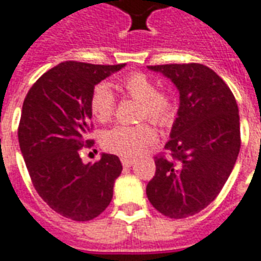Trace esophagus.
<instances>
[{"label": "esophagus", "instance_id": "esophagus-1", "mask_svg": "<svg viewBox=\"0 0 261 261\" xmlns=\"http://www.w3.org/2000/svg\"><path fill=\"white\" fill-rule=\"evenodd\" d=\"M121 161H122L123 167H126V168H129V167H132L135 164V160L133 159H122Z\"/></svg>", "mask_w": 261, "mask_h": 261}]
</instances>
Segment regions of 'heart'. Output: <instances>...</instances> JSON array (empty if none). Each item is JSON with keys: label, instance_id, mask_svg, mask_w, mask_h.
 <instances>
[{"label": "heart", "instance_id": "b5f03b06", "mask_svg": "<svg viewBox=\"0 0 261 261\" xmlns=\"http://www.w3.org/2000/svg\"><path fill=\"white\" fill-rule=\"evenodd\" d=\"M119 90L142 104L140 118H149L164 125L174 115V101L170 96L160 93L155 83L140 72L129 73L118 83ZM115 110V96L107 83L97 85L90 96V111L98 122H108ZM155 132L149 123L118 125L102 136L104 149L126 159H133L143 153L146 147L154 143Z\"/></svg>", "mask_w": 261, "mask_h": 261}]
</instances>
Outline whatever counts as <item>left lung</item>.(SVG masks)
Masks as SVG:
<instances>
[{"instance_id":"8db88e82","label":"left lung","mask_w":261,"mask_h":261,"mask_svg":"<svg viewBox=\"0 0 261 261\" xmlns=\"http://www.w3.org/2000/svg\"><path fill=\"white\" fill-rule=\"evenodd\" d=\"M179 91V108L146 195L155 210L186 218L214 200L229 178L241 149L235 97L216 72L201 64L147 66Z\"/></svg>"}]
</instances>
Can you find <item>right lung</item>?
<instances>
[{"mask_svg":"<svg viewBox=\"0 0 261 261\" xmlns=\"http://www.w3.org/2000/svg\"><path fill=\"white\" fill-rule=\"evenodd\" d=\"M119 65L61 62L34 83L19 122L20 151L40 197L73 221H90L106 210L122 164L114 154L83 164L81 150L90 129V96Z\"/></svg>","mask_w":261,"mask_h":261,"instance_id":"obj_1","label":"right lung"}]
</instances>
